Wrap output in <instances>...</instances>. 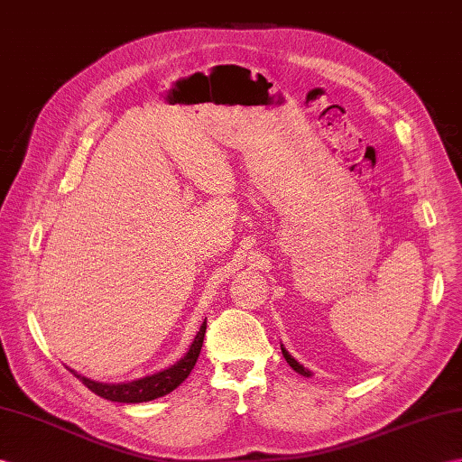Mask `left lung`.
Segmentation results:
<instances>
[{"label":"left lung","mask_w":462,"mask_h":462,"mask_svg":"<svg viewBox=\"0 0 462 462\" xmlns=\"http://www.w3.org/2000/svg\"><path fill=\"white\" fill-rule=\"evenodd\" d=\"M282 352H283V358L287 360L289 366H291V368H293L297 374H301V376H307V378L310 376V372H309V370H305V368L301 366V364H299V362H297V360L291 356V354H289V352H287L283 346H282Z\"/></svg>","instance_id":"left-lung-1"}]
</instances>
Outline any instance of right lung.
I'll list each match as a JSON object with an SVG mask.
<instances>
[{"instance_id":"obj_1","label":"right lung","mask_w":462,"mask_h":462,"mask_svg":"<svg viewBox=\"0 0 462 462\" xmlns=\"http://www.w3.org/2000/svg\"><path fill=\"white\" fill-rule=\"evenodd\" d=\"M205 332H207V319L202 323L200 330L197 332L195 340L189 348V352L182 356L173 366L157 372L153 376H145L142 380L135 382H127V383H100V382H92L84 376H79L74 372V376L80 378V382L88 388L90 392H94L96 395H100L104 400L110 402H120V403H142V402H152L155 398H161V395H167L173 392L175 388L185 382L189 378L190 370L195 368V364L199 360V354L202 348V340H205Z\"/></svg>"}]
</instances>
